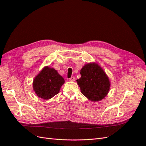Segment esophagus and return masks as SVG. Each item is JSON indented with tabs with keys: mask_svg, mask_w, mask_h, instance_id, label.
<instances>
[{
	"mask_svg": "<svg viewBox=\"0 0 146 146\" xmlns=\"http://www.w3.org/2000/svg\"><path fill=\"white\" fill-rule=\"evenodd\" d=\"M69 81H70V82H74V81H75V77H70L69 79Z\"/></svg>",
	"mask_w": 146,
	"mask_h": 146,
	"instance_id": "esophagus-1",
	"label": "esophagus"
}]
</instances>
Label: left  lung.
I'll return each mask as SVG.
<instances>
[{"mask_svg": "<svg viewBox=\"0 0 146 146\" xmlns=\"http://www.w3.org/2000/svg\"><path fill=\"white\" fill-rule=\"evenodd\" d=\"M82 77L77 80L82 93L92 102H98L107 96L110 81L107 74L97 63L85 64L80 70Z\"/></svg>", "mask_w": 146, "mask_h": 146, "instance_id": "8db88e82", "label": "left lung"}]
</instances>
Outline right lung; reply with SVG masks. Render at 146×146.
<instances>
[{"mask_svg":"<svg viewBox=\"0 0 146 146\" xmlns=\"http://www.w3.org/2000/svg\"><path fill=\"white\" fill-rule=\"evenodd\" d=\"M64 82L63 77L56 70L47 66L35 77L33 91L39 98L44 100L50 99L58 93Z\"/></svg>","mask_w":146,"mask_h":146,"instance_id":"right-lung-1","label":"right lung"}]
</instances>
